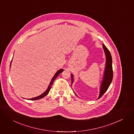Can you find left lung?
Masks as SVG:
<instances>
[{"label":"left lung","mask_w":134,"mask_h":134,"mask_svg":"<svg viewBox=\"0 0 134 134\" xmlns=\"http://www.w3.org/2000/svg\"><path fill=\"white\" fill-rule=\"evenodd\" d=\"M103 47L104 50V52L106 56V63L105 67L104 72V75L103 77V80L101 82V84L100 86V92L98 98L97 99L100 98V97L104 94V93L107 91L109 86L112 82L113 79V69H112V59L111 54L109 52L108 48L106 47L104 44H103ZM71 85L73 83L74 78L73 75L71 74ZM74 93L77 96V95L74 92Z\"/></svg>","instance_id":"1"}]
</instances>
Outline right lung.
Returning a JSON list of instances; mask_svg holds the SVG:
<instances>
[{
  "label": "right lung",
  "instance_id": "1",
  "mask_svg": "<svg viewBox=\"0 0 134 134\" xmlns=\"http://www.w3.org/2000/svg\"><path fill=\"white\" fill-rule=\"evenodd\" d=\"M11 63H12V62H11ZM11 63H10V66H11ZM64 70L63 69H60L58 70L56 72V73L55 74V75H54V76L52 77V80H51V82H50V84H49V86H48V87L47 90H46L44 93H43L42 94H41V95H40V96H37V97H34V98H31V99H29V100H37V99H41V98H43V97H44L45 96H46V95L48 94V93L49 92V91H50L51 88H52V84H53V83L54 81L55 80V79L57 77V76L61 73V72H62Z\"/></svg>",
  "mask_w": 134,
  "mask_h": 134
}]
</instances>
